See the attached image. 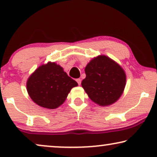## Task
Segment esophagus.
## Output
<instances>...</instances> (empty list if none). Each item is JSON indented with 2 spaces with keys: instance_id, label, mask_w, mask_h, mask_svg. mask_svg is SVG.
<instances>
[{
  "instance_id": "34e87169",
  "label": "esophagus",
  "mask_w": 157,
  "mask_h": 157,
  "mask_svg": "<svg viewBox=\"0 0 157 157\" xmlns=\"http://www.w3.org/2000/svg\"><path fill=\"white\" fill-rule=\"evenodd\" d=\"M76 81H77V83H78V85H81V80L80 78H77V79H76Z\"/></svg>"
}]
</instances>
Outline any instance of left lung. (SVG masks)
<instances>
[{"mask_svg": "<svg viewBox=\"0 0 157 157\" xmlns=\"http://www.w3.org/2000/svg\"><path fill=\"white\" fill-rule=\"evenodd\" d=\"M86 76L81 86L94 103L102 106L113 104L123 94L126 74L123 68L106 56L94 58L85 68Z\"/></svg>", "mask_w": 157, "mask_h": 157, "instance_id": "1", "label": "left lung"}]
</instances>
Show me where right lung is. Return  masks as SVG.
<instances>
[{"label": "right lung", "instance_id": "add662e5", "mask_svg": "<svg viewBox=\"0 0 157 157\" xmlns=\"http://www.w3.org/2000/svg\"><path fill=\"white\" fill-rule=\"evenodd\" d=\"M78 83L54 62L40 66L28 79L29 95L38 106L53 109L65 101L73 87Z\"/></svg>", "mask_w": 157, "mask_h": 157}]
</instances>
